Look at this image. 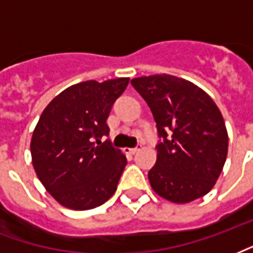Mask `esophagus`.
Instances as JSON below:
<instances>
[{
  "mask_svg": "<svg viewBox=\"0 0 253 253\" xmlns=\"http://www.w3.org/2000/svg\"><path fill=\"white\" fill-rule=\"evenodd\" d=\"M139 149H141V145H138V146H136V147H132V149H126V153H127V154L134 155L136 153V151L139 150Z\"/></svg>",
  "mask_w": 253,
  "mask_h": 253,
  "instance_id": "obj_1",
  "label": "esophagus"
}]
</instances>
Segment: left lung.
Masks as SVG:
<instances>
[{"label": "left lung", "instance_id": "8db88e82", "mask_svg": "<svg viewBox=\"0 0 253 253\" xmlns=\"http://www.w3.org/2000/svg\"><path fill=\"white\" fill-rule=\"evenodd\" d=\"M154 117L160 142L149 171L153 190L171 203L203 197L216 184L228 153V132L205 91L171 75L131 80Z\"/></svg>", "mask_w": 253, "mask_h": 253}]
</instances>
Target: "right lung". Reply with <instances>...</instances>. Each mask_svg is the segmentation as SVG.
<instances>
[{
	"label": "right lung",
	"mask_w": 253,
	"mask_h": 253,
	"mask_svg": "<svg viewBox=\"0 0 253 253\" xmlns=\"http://www.w3.org/2000/svg\"><path fill=\"white\" fill-rule=\"evenodd\" d=\"M128 80L71 85L41 114L32 135V162L41 184L61 205L87 211L115 193L126 155L110 139H100L110 134L106 121Z\"/></svg>",
	"instance_id": "add662e5"
}]
</instances>
